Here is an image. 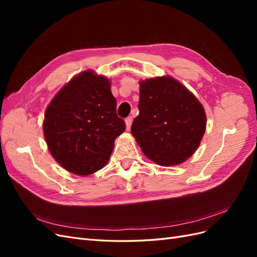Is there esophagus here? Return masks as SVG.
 Listing matches in <instances>:
<instances>
[{
    "instance_id": "34e87169",
    "label": "esophagus",
    "mask_w": 257,
    "mask_h": 257,
    "mask_svg": "<svg viewBox=\"0 0 257 257\" xmlns=\"http://www.w3.org/2000/svg\"><path fill=\"white\" fill-rule=\"evenodd\" d=\"M132 121H133V119H132V116H128V118L125 119V126H126V130H127V131L131 128Z\"/></svg>"
}]
</instances>
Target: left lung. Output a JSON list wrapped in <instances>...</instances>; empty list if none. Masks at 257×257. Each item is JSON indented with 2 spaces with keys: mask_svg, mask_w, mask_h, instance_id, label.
<instances>
[{
  "mask_svg": "<svg viewBox=\"0 0 257 257\" xmlns=\"http://www.w3.org/2000/svg\"><path fill=\"white\" fill-rule=\"evenodd\" d=\"M139 113L132 135L146 157L161 166H174L195 153L207 116L193 93L170 76L139 81Z\"/></svg>",
  "mask_w": 257,
  "mask_h": 257,
  "instance_id": "8db88e82",
  "label": "left lung"
}]
</instances>
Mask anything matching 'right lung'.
I'll return each instance as SVG.
<instances>
[{
    "label": "right lung",
    "mask_w": 257,
    "mask_h": 257,
    "mask_svg": "<svg viewBox=\"0 0 257 257\" xmlns=\"http://www.w3.org/2000/svg\"><path fill=\"white\" fill-rule=\"evenodd\" d=\"M110 80L87 69L62 88L46 108L43 131L52 158L67 172L89 176L109 161L125 123L115 112Z\"/></svg>",
    "instance_id": "1"
}]
</instances>
